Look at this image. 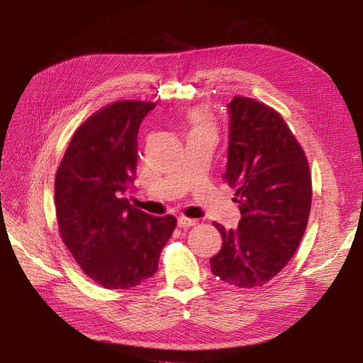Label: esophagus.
<instances>
[{
    "label": "esophagus",
    "mask_w": 363,
    "mask_h": 363,
    "mask_svg": "<svg viewBox=\"0 0 363 363\" xmlns=\"http://www.w3.org/2000/svg\"><path fill=\"white\" fill-rule=\"evenodd\" d=\"M196 223H198V220L187 219V217H179L178 219V226L181 228H190V226H194Z\"/></svg>",
    "instance_id": "obj_1"
}]
</instances>
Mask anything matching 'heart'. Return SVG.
I'll return each instance as SVG.
<instances>
[{"label":"heart","instance_id":"1","mask_svg":"<svg viewBox=\"0 0 363 363\" xmlns=\"http://www.w3.org/2000/svg\"><path fill=\"white\" fill-rule=\"evenodd\" d=\"M191 133H211L214 135V121L211 116L203 109H194L190 113Z\"/></svg>","mask_w":363,"mask_h":363}]
</instances>
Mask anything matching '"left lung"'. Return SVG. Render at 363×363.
Returning a JSON list of instances; mask_svg holds the SVG:
<instances>
[{"mask_svg":"<svg viewBox=\"0 0 363 363\" xmlns=\"http://www.w3.org/2000/svg\"><path fill=\"white\" fill-rule=\"evenodd\" d=\"M225 181L235 189L242 219L235 230L214 226L222 250L211 257L216 277L258 287L291 262L307 228L312 179L306 155L277 111L234 97L228 103Z\"/></svg>","mask_w":363,"mask_h":363,"instance_id":"obj_1","label":"left lung"}]
</instances>
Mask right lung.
Wrapping results in <instances>:
<instances>
[{
  "instance_id": "obj_1",
  "label": "right lung",
  "mask_w": 363,
  "mask_h": 363,
  "mask_svg": "<svg viewBox=\"0 0 363 363\" xmlns=\"http://www.w3.org/2000/svg\"><path fill=\"white\" fill-rule=\"evenodd\" d=\"M150 101H117L91 116L72 135L55 181L60 237L91 279L106 289L138 286L158 271L176 226L132 206L138 129Z\"/></svg>"
}]
</instances>
